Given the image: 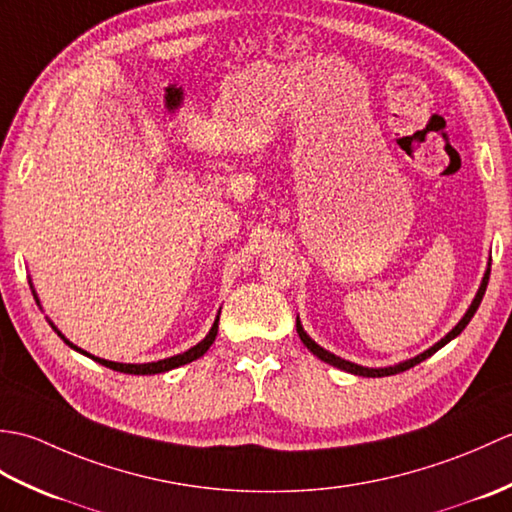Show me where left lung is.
<instances>
[{
	"label": "left lung",
	"mask_w": 512,
	"mask_h": 512,
	"mask_svg": "<svg viewBox=\"0 0 512 512\" xmlns=\"http://www.w3.org/2000/svg\"><path fill=\"white\" fill-rule=\"evenodd\" d=\"M488 277H491V268H486V275H484V279H482V286H480V290H477V295H475V299H473V303H471V308H469V312L464 314L462 317V321L455 325V328L444 336L442 341H438L436 345L433 347H429L427 352H422L420 356H416V358H409V361H405V363H400V365H394V367H380V369H372V367H361V365H354V363H350V361H343V358H339V356H334V354H330L328 350H323L321 345H317L314 343L310 336L303 332V328H301V323H299V319H297V334H299V339L303 341V345L308 347V350L314 354V356H319L321 361H325V363H330V365H334V367H339V369H345V372H350V374H356V376H367V378H380V376H391V374H400V372H407L409 367H413V365H418V363H422L424 358H429L431 354H436L440 347H444L447 345L451 339H455V336H458L466 325H469V321L473 319V314H475V310L480 308V303H482V297H484V292H486V286H488Z\"/></svg>",
	"instance_id": "8db88e82"
}]
</instances>
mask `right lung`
I'll return each instance as SVG.
<instances>
[{"label":"right lung","instance_id":"add662e5","mask_svg":"<svg viewBox=\"0 0 512 512\" xmlns=\"http://www.w3.org/2000/svg\"><path fill=\"white\" fill-rule=\"evenodd\" d=\"M217 323H220V314H217V319H215V323H213V328H211V332L206 334V339L204 341H200L198 345L195 347H191V350H187L184 354H178V356H171V358H165V361H158V363H143V365H127V363H112V361H103V358H96V356H92L96 363H101V365H105V367H110V369H116V372H123V374H162V372H169V369H173V367H180V365H187V363H191V361H195V358H200L206 350H209V347L213 345V341H215V336H217ZM68 343V341H65ZM68 345H72V343H68ZM74 347V345H72ZM76 352H83V350H79V347H74ZM85 356H90L88 352H83Z\"/></svg>","mask_w":512,"mask_h":512}]
</instances>
